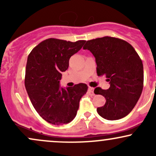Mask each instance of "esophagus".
Segmentation results:
<instances>
[{
    "instance_id": "1",
    "label": "esophagus",
    "mask_w": 156,
    "mask_h": 156,
    "mask_svg": "<svg viewBox=\"0 0 156 156\" xmlns=\"http://www.w3.org/2000/svg\"><path fill=\"white\" fill-rule=\"evenodd\" d=\"M94 89L93 88V87H89V88H88V91H89V92H90V93H93V92H94Z\"/></svg>"
}]
</instances>
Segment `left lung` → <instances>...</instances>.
Returning a JSON list of instances; mask_svg holds the SVG:
<instances>
[{
    "label": "left lung",
    "instance_id": "obj_1",
    "mask_svg": "<svg viewBox=\"0 0 156 156\" xmlns=\"http://www.w3.org/2000/svg\"><path fill=\"white\" fill-rule=\"evenodd\" d=\"M83 49L95 58L98 76L106 77L110 87H97L94 92L105 97V105L97 108L100 116L117 120L128 115L140 98L144 84L143 64L136 51L126 41L104 37L88 40Z\"/></svg>",
    "mask_w": 156,
    "mask_h": 156
}]
</instances>
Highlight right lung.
<instances>
[{"instance_id": "add662e5", "label": "right lung", "mask_w": 156, "mask_h": 156, "mask_svg": "<svg viewBox=\"0 0 156 156\" xmlns=\"http://www.w3.org/2000/svg\"><path fill=\"white\" fill-rule=\"evenodd\" d=\"M85 42L50 38L40 42L28 55L25 87L34 108L51 124L70 122L76 117L80 98L87 92L85 83L66 89L59 85L62 73L68 69L69 58Z\"/></svg>"}]
</instances>
